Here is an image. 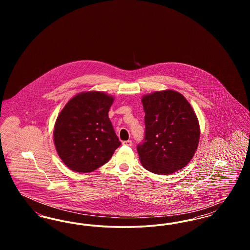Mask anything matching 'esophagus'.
<instances>
[{"label":"esophagus","mask_w":250,"mask_h":250,"mask_svg":"<svg viewBox=\"0 0 250 250\" xmlns=\"http://www.w3.org/2000/svg\"><path fill=\"white\" fill-rule=\"evenodd\" d=\"M123 145H126V146H131L132 145V142L131 141H125V142H123Z\"/></svg>","instance_id":"obj_1"}]
</instances>
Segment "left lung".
<instances>
[{
    "label": "left lung",
    "mask_w": 250,
    "mask_h": 250,
    "mask_svg": "<svg viewBox=\"0 0 250 250\" xmlns=\"http://www.w3.org/2000/svg\"><path fill=\"white\" fill-rule=\"evenodd\" d=\"M144 143L137 150L144 168L155 174H171L185 167L200 141V124L186 97L173 90L145 95Z\"/></svg>",
    "instance_id": "8db88e82"
}]
</instances>
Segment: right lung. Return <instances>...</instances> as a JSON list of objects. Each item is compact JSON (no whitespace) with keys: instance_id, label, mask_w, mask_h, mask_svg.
<instances>
[{"instance_id":"obj_1","label":"right lung","mask_w":250,"mask_h":250,"mask_svg":"<svg viewBox=\"0 0 250 250\" xmlns=\"http://www.w3.org/2000/svg\"><path fill=\"white\" fill-rule=\"evenodd\" d=\"M114 97L104 92L80 93L67 102L55 122L53 140L60 158L76 172L103 166L121 145L108 110Z\"/></svg>"}]
</instances>
